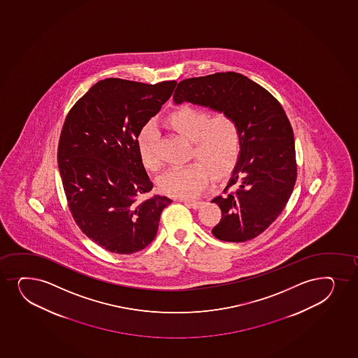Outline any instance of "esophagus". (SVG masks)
<instances>
[{
	"label": "esophagus",
	"instance_id": "1",
	"mask_svg": "<svg viewBox=\"0 0 358 358\" xmlns=\"http://www.w3.org/2000/svg\"><path fill=\"white\" fill-rule=\"evenodd\" d=\"M184 203H185V204H187V206H191V208H192V209H198V208H199V206H201V201H184Z\"/></svg>",
	"mask_w": 358,
	"mask_h": 358
}]
</instances>
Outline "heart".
<instances>
[{
  "instance_id": "heart-1",
  "label": "heart",
  "mask_w": 358,
  "mask_h": 358,
  "mask_svg": "<svg viewBox=\"0 0 358 358\" xmlns=\"http://www.w3.org/2000/svg\"><path fill=\"white\" fill-rule=\"evenodd\" d=\"M164 123L189 141V157L200 162L194 161L184 167L169 169L159 178V189L171 197H197L209 180V171L220 176L236 160L241 147L240 124L229 112L218 111L210 115L206 108L189 105L171 112ZM157 140L159 132L152 122L144 124L136 137L141 161L150 171L161 167Z\"/></svg>"
}]
</instances>
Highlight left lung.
I'll return each mask as SVG.
<instances>
[{
	"mask_svg": "<svg viewBox=\"0 0 358 358\" xmlns=\"http://www.w3.org/2000/svg\"><path fill=\"white\" fill-rule=\"evenodd\" d=\"M173 100L229 112L238 120L241 147L222 196L211 201L222 213L211 233L228 243L262 234L287 206L297 177L294 132L283 107L265 88L233 71L182 80Z\"/></svg>",
	"mask_w": 358,
	"mask_h": 358,
	"instance_id": "8db88e82",
	"label": "left lung"
}]
</instances>
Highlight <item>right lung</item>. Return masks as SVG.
I'll return each mask as SVG.
<instances>
[{
	"mask_svg": "<svg viewBox=\"0 0 358 358\" xmlns=\"http://www.w3.org/2000/svg\"><path fill=\"white\" fill-rule=\"evenodd\" d=\"M176 85L105 78L78 100L63 124L57 160L70 213L106 251H142L157 236L161 213L172 203L164 196L140 201L152 182L136 137Z\"/></svg>",
	"mask_w": 358,
	"mask_h": 358,
	"instance_id": "1",
	"label": "right lung"
}]
</instances>
